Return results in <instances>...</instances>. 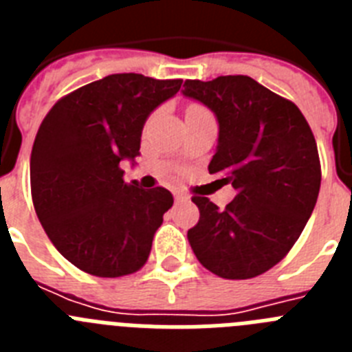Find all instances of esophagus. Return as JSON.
Masks as SVG:
<instances>
[{"instance_id":"34e87169","label":"esophagus","mask_w":352,"mask_h":352,"mask_svg":"<svg viewBox=\"0 0 352 352\" xmlns=\"http://www.w3.org/2000/svg\"><path fill=\"white\" fill-rule=\"evenodd\" d=\"M174 199H176V201H188V195L185 194V192H179V190H176L174 192Z\"/></svg>"}]
</instances>
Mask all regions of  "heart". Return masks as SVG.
<instances>
[{"instance_id": "1", "label": "heart", "mask_w": 352, "mask_h": 352, "mask_svg": "<svg viewBox=\"0 0 352 352\" xmlns=\"http://www.w3.org/2000/svg\"><path fill=\"white\" fill-rule=\"evenodd\" d=\"M192 107H201V105H192Z\"/></svg>"}]
</instances>
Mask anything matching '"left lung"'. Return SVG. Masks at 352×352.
<instances>
[{
	"mask_svg": "<svg viewBox=\"0 0 352 352\" xmlns=\"http://www.w3.org/2000/svg\"><path fill=\"white\" fill-rule=\"evenodd\" d=\"M183 95L219 120L208 170L232 185L220 210L194 195L199 222L188 241L204 268L229 280L263 275L280 263L309 222L321 188V162L300 109L248 76L185 80Z\"/></svg>",
	"mask_w": 352,
	"mask_h": 352,
	"instance_id": "obj_1",
	"label": "left lung"
}]
</instances>
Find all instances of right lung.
<instances>
[{"mask_svg":"<svg viewBox=\"0 0 352 352\" xmlns=\"http://www.w3.org/2000/svg\"><path fill=\"white\" fill-rule=\"evenodd\" d=\"M182 79L113 74L68 93L43 118L31 149V197L58 252L95 276L135 273L174 199L167 188L125 183L146 120Z\"/></svg>","mask_w":352,"mask_h":352,"instance_id":"add662e5","label":"right lung"}]
</instances>
